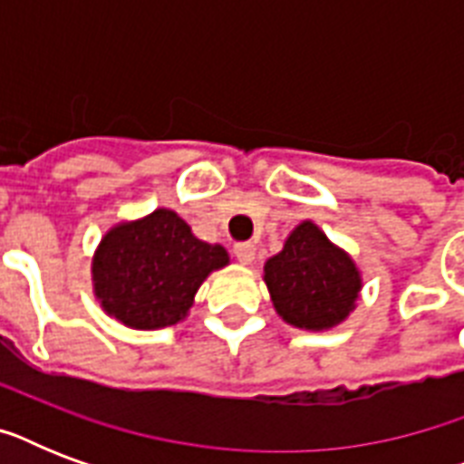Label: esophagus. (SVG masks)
I'll return each mask as SVG.
<instances>
[{
    "mask_svg": "<svg viewBox=\"0 0 464 464\" xmlns=\"http://www.w3.org/2000/svg\"><path fill=\"white\" fill-rule=\"evenodd\" d=\"M233 255H236V260H238L240 265H253L255 246L253 243H238V246L233 247Z\"/></svg>",
    "mask_w": 464,
    "mask_h": 464,
    "instance_id": "1",
    "label": "esophagus"
}]
</instances>
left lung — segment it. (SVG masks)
I'll return each instance as SVG.
<instances>
[{
	"instance_id": "1",
	"label": "left lung",
	"mask_w": 464,
	"mask_h": 464,
	"mask_svg": "<svg viewBox=\"0 0 464 464\" xmlns=\"http://www.w3.org/2000/svg\"><path fill=\"white\" fill-rule=\"evenodd\" d=\"M262 279L276 315L310 332L344 323L363 286L352 255L334 246L313 221H301L289 233L282 253L265 262Z\"/></svg>"
}]
</instances>
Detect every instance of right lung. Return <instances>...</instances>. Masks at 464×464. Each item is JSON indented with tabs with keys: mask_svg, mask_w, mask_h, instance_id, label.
<instances>
[{
	"mask_svg": "<svg viewBox=\"0 0 464 464\" xmlns=\"http://www.w3.org/2000/svg\"><path fill=\"white\" fill-rule=\"evenodd\" d=\"M226 247L204 243L173 209L120 221L91 260L101 308L132 330H160L185 320L204 279L228 265Z\"/></svg>",
	"mask_w": 464,
	"mask_h": 464,
	"instance_id": "add662e5",
	"label": "right lung"
}]
</instances>
